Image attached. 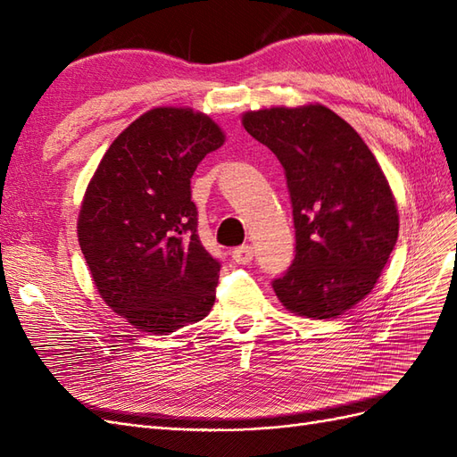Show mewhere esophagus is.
<instances>
[{
    "label": "esophagus",
    "instance_id": "1",
    "mask_svg": "<svg viewBox=\"0 0 457 457\" xmlns=\"http://www.w3.org/2000/svg\"><path fill=\"white\" fill-rule=\"evenodd\" d=\"M232 259L238 265H247L253 261V247L252 245H240L237 250H232Z\"/></svg>",
    "mask_w": 457,
    "mask_h": 457
}]
</instances>
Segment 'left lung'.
<instances>
[{
  "label": "left lung",
  "instance_id": "left-lung-1",
  "mask_svg": "<svg viewBox=\"0 0 457 457\" xmlns=\"http://www.w3.org/2000/svg\"><path fill=\"white\" fill-rule=\"evenodd\" d=\"M242 126L286 171L295 259L274 294L294 314L337 318L378 284L398 238L389 181L347 121L324 104L247 110Z\"/></svg>",
  "mask_w": 457,
  "mask_h": 457
}]
</instances>
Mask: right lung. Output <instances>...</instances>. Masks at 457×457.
<instances>
[{
    "mask_svg": "<svg viewBox=\"0 0 457 457\" xmlns=\"http://www.w3.org/2000/svg\"><path fill=\"white\" fill-rule=\"evenodd\" d=\"M223 145L207 114L152 108L116 137L86 188L78 240L93 284L146 334L168 336L213 307L220 265L198 238L190 177Z\"/></svg>",
    "mask_w": 457,
    "mask_h": 457,
    "instance_id": "add662e5",
    "label": "right lung"
}]
</instances>
